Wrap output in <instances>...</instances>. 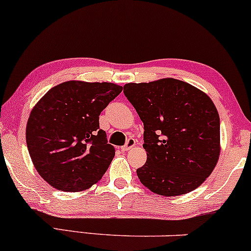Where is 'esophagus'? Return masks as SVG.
<instances>
[{"mask_svg":"<svg viewBox=\"0 0 251 251\" xmlns=\"http://www.w3.org/2000/svg\"><path fill=\"white\" fill-rule=\"evenodd\" d=\"M134 145H136V139H134V138H128L127 142H126V144L121 147V150H123V151H128V150H130V149L133 148Z\"/></svg>","mask_w":251,"mask_h":251,"instance_id":"34e87169","label":"esophagus"}]
</instances>
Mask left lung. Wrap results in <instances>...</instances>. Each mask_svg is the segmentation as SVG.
<instances>
[{
	"label": "left lung",
	"mask_w": 251,
	"mask_h": 251,
	"mask_svg": "<svg viewBox=\"0 0 251 251\" xmlns=\"http://www.w3.org/2000/svg\"><path fill=\"white\" fill-rule=\"evenodd\" d=\"M124 94L144 124L148 158L137 169L140 182L166 197L198 188L220 152L219 115L211 99L175 78L127 83Z\"/></svg>",
	"instance_id": "left-lung-1"
}]
</instances>
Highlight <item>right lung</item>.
I'll list each match as a JSON object with an SVG mask.
<instances>
[{"label": "right lung", "instance_id": "add662e5", "mask_svg": "<svg viewBox=\"0 0 251 251\" xmlns=\"http://www.w3.org/2000/svg\"><path fill=\"white\" fill-rule=\"evenodd\" d=\"M123 87L108 82L68 81L50 89L29 114L26 142L35 169L64 192L89 188L108 169L115 149L99 115Z\"/></svg>", "mask_w": 251, "mask_h": 251}]
</instances>
